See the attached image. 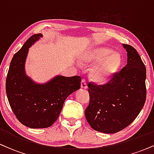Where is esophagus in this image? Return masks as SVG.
Segmentation results:
<instances>
[{"mask_svg":"<svg viewBox=\"0 0 154 154\" xmlns=\"http://www.w3.org/2000/svg\"><path fill=\"white\" fill-rule=\"evenodd\" d=\"M81 88H84V89H87L88 88L87 82L85 79H82V81H81Z\"/></svg>","mask_w":154,"mask_h":154,"instance_id":"obj_1","label":"esophagus"}]
</instances>
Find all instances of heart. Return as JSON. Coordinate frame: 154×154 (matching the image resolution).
I'll list each match as a JSON object with an SVG mask.
<instances>
[{
  "label": "heart",
  "instance_id": "b5f03b06",
  "mask_svg": "<svg viewBox=\"0 0 154 154\" xmlns=\"http://www.w3.org/2000/svg\"><path fill=\"white\" fill-rule=\"evenodd\" d=\"M82 65L94 64L100 62L91 71V78L98 83H103L117 72L121 64V56L119 53L113 52L107 47L90 48L79 57Z\"/></svg>",
  "mask_w": 154,
  "mask_h": 154
}]
</instances>
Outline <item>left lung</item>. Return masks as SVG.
Here are the masks:
<instances>
[{"instance_id":"left-lung-1","label":"left lung","mask_w":154,"mask_h":154,"mask_svg":"<svg viewBox=\"0 0 154 154\" xmlns=\"http://www.w3.org/2000/svg\"><path fill=\"white\" fill-rule=\"evenodd\" d=\"M122 46L128 53L126 66L104 85L88 84L86 119L93 130L103 133H116L130 125L146 101V66L133 47Z\"/></svg>"}]
</instances>
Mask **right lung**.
<instances>
[{"mask_svg": "<svg viewBox=\"0 0 154 154\" xmlns=\"http://www.w3.org/2000/svg\"><path fill=\"white\" fill-rule=\"evenodd\" d=\"M41 33L28 39L10 63L6 91L10 106L22 125L30 128H46L59 117L67 97L80 88L81 77L56 75L45 83L35 82L26 75L25 63L29 48Z\"/></svg>", "mask_w": 154, "mask_h": 154, "instance_id": "obj_1", "label": "right lung"}]
</instances>
